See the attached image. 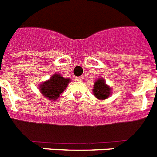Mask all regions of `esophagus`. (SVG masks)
Wrapping results in <instances>:
<instances>
[{
	"label": "esophagus",
	"instance_id": "obj_1",
	"mask_svg": "<svg viewBox=\"0 0 157 157\" xmlns=\"http://www.w3.org/2000/svg\"><path fill=\"white\" fill-rule=\"evenodd\" d=\"M76 80L77 81H80V82H81V81H84V77L83 76H78V77H76Z\"/></svg>",
	"mask_w": 157,
	"mask_h": 157
}]
</instances>
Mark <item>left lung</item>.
<instances>
[{"label":"left lung","mask_w":157,"mask_h":157,"mask_svg":"<svg viewBox=\"0 0 157 157\" xmlns=\"http://www.w3.org/2000/svg\"><path fill=\"white\" fill-rule=\"evenodd\" d=\"M93 93L96 98L100 100H103L109 97L112 91L109 86L105 83L104 80L103 78H99L94 82Z\"/></svg>","instance_id":"left-lung-1"}]
</instances>
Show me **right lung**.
<instances>
[{"label": "right lung", "instance_id": "1", "mask_svg": "<svg viewBox=\"0 0 157 157\" xmlns=\"http://www.w3.org/2000/svg\"><path fill=\"white\" fill-rule=\"evenodd\" d=\"M70 81V79L64 78L60 74H54L49 81L43 82L39 86V90L44 97L50 100H57Z\"/></svg>", "mask_w": 157, "mask_h": 157}]
</instances>
